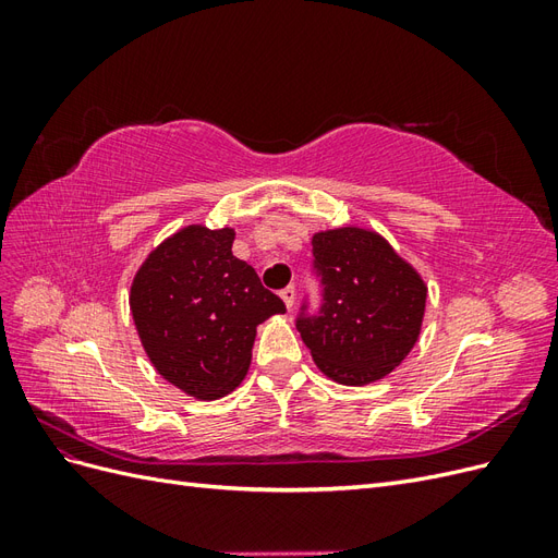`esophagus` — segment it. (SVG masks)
<instances>
[{
	"label": "esophagus",
	"mask_w": 558,
	"mask_h": 558,
	"mask_svg": "<svg viewBox=\"0 0 558 558\" xmlns=\"http://www.w3.org/2000/svg\"><path fill=\"white\" fill-rule=\"evenodd\" d=\"M281 300H283V305H286V310H293V305H295V289L293 286H289V289H283L281 291Z\"/></svg>",
	"instance_id": "1"
}]
</instances>
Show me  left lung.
<instances>
[{"label":"left lung","instance_id":"left-lung-1","mask_svg":"<svg viewBox=\"0 0 558 558\" xmlns=\"http://www.w3.org/2000/svg\"><path fill=\"white\" fill-rule=\"evenodd\" d=\"M312 246L326 302L318 316H300L298 330L316 367L344 386L391 375L418 340L424 277L369 228L318 230Z\"/></svg>","mask_w":558,"mask_h":558}]
</instances>
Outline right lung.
Returning <instances> with one entry per match:
<instances>
[{"mask_svg": "<svg viewBox=\"0 0 558 558\" xmlns=\"http://www.w3.org/2000/svg\"><path fill=\"white\" fill-rule=\"evenodd\" d=\"M234 228L191 223L162 240L130 286V312L158 375L197 400L242 384L256 328L283 302L232 256Z\"/></svg>", "mask_w": 558, "mask_h": 558, "instance_id": "1", "label": "right lung"}]
</instances>
